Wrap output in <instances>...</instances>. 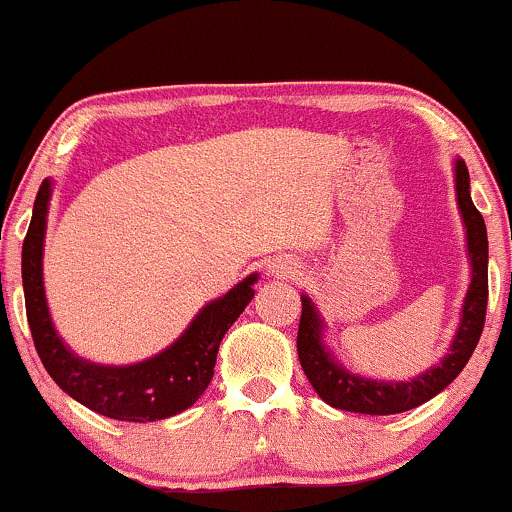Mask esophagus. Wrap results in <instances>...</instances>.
Returning a JSON list of instances; mask_svg holds the SVG:
<instances>
[{
  "instance_id": "esophagus-1",
  "label": "esophagus",
  "mask_w": 512,
  "mask_h": 512,
  "mask_svg": "<svg viewBox=\"0 0 512 512\" xmlns=\"http://www.w3.org/2000/svg\"><path fill=\"white\" fill-rule=\"evenodd\" d=\"M267 269L276 279H291V276L298 274V262L289 260V257H276V260L267 264Z\"/></svg>"
}]
</instances>
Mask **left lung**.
<instances>
[{
    "label": "left lung",
    "mask_w": 512,
    "mask_h": 512,
    "mask_svg": "<svg viewBox=\"0 0 512 512\" xmlns=\"http://www.w3.org/2000/svg\"><path fill=\"white\" fill-rule=\"evenodd\" d=\"M455 190L457 207L462 211L464 228H467V252L472 262V284L462 305V320L457 327L455 339L448 354L438 366L426 373L416 375L402 383H385V380H368L361 375L349 373L342 363L334 361V356L322 344V317L317 313L315 303L308 296H301L303 313L298 322V358L308 375L310 385L334 409L356 411V414H399L409 411L419 404L428 402L443 392L477 349L481 330L486 320V303H489V240H486V223L481 219L479 209L474 207L469 197V170L464 161H455Z\"/></svg>",
    "instance_id": "left-lung-1"
}]
</instances>
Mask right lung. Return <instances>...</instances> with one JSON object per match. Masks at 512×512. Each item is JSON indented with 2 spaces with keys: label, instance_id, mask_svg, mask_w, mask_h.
<instances>
[{
  "label": "right lung",
  "instance_id": "1",
  "mask_svg": "<svg viewBox=\"0 0 512 512\" xmlns=\"http://www.w3.org/2000/svg\"><path fill=\"white\" fill-rule=\"evenodd\" d=\"M48 202L50 180H43L35 195L31 226L23 240L21 276L28 327H31L35 351L50 378L76 402L117 421L146 424L190 409L214 378L223 334L231 330L233 322L255 296L252 284L257 281V274L240 281L219 301L204 305L190 327L158 356L132 366H98L72 354L50 320L43 289Z\"/></svg>",
  "mask_w": 512,
  "mask_h": 512
}]
</instances>
